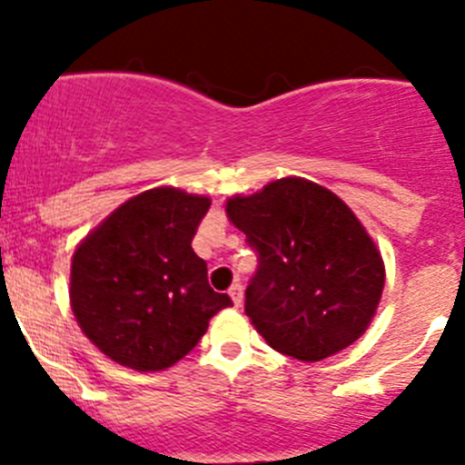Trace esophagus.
<instances>
[{"label":"esophagus","instance_id":"34e87169","mask_svg":"<svg viewBox=\"0 0 465 465\" xmlns=\"http://www.w3.org/2000/svg\"><path fill=\"white\" fill-rule=\"evenodd\" d=\"M229 297H232V302H233V306H241L242 303V285L241 283H233L232 288H229Z\"/></svg>","mask_w":465,"mask_h":465}]
</instances>
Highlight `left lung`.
Masks as SVG:
<instances>
[{
    "label": "left lung",
    "mask_w": 465,
    "mask_h": 465,
    "mask_svg": "<svg viewBox=\"0 0 465 465\" xmlns=\"http://www.w3.org/2000/svg\"><path fill=\"white\" fill-rule=\"evenodd\" d=\"M227 215L259 254L245 312L272 349L320 362L367 331L382 297L384 262L335 193L283 177L229 198Z\"/></svg>",
    "instance_id": "1"
}]
</instances>
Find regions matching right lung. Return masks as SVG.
Instances as JSON below:
<instances>
[{
	"mask_svg": "<svg viewBox=\"0 0 465 465\" xmlns=\"http://www.w3.org/2000/svg\"><path fill=\"white\" fill-rule=\"evenodd\" d=\"M204 195L173 186L143 191L112 211L76 247L69 299L78 326L101 353L137 371L184 358L232 306L213 292L191 247L209 211Z\"/></svg>",
	"mask_w": 465,
	"mask_h": 465,
	"instance_id": "add662e5",
	"label": "right lung"
}]
</instances>
